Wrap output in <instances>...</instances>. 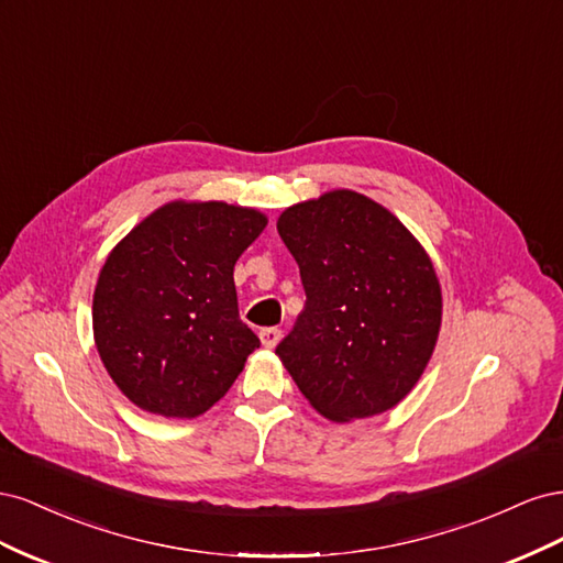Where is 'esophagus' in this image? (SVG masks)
I'll list each match as a JSON object with an SVG mask.
<instances>
[{"mask_svg":"<svg viewBox=\"0 0 563 563\" xmlns=\"http://www.w3.org/2000/svg\"><path fill=\"white\" fill-rule=\"evenodd\" d=\"M279 340H282V329H277V327L261 329V343H263L265 347H277Z\"/></svg>","mask_w":563,"mask_h":563,"instance_id":"esophagus-1","label":"esophagus"}]
</instances>
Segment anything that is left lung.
Returning <instances> with one entry per match:
<instances>
[{
	"label": "left lung",
	"instance_id": "8db88e82",
	"mask_svg": "<svg viewBox=\"0 0 563 563\" xmlns=\"http://www.w3.org/2000/svg\"><path fill=\"white\" fill-rule=\"evenodd\" d=\"M277 230L305 288L277 354L305 399L335 422L399 404L439 335L441 291L428 253L380 203L350 190L296 203Z\"/></svg>",
	"mask_w": 563,
	"mask_h": 563
}]
</instances>
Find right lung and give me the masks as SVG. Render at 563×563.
I'll use <instances>...</instances> for the list:
<instances>
[{
  "label": "right lung",
  "mask_w": 563,
  "mask_h": 563,
  "mask_svg": "<svg viewBox=\"0 0 563 563\" xmlns=\"http://www.w3.org/2000/svg\"><path fill=\"white\" fill-rule=\"evenodd\" d=\"M265 225L253 209L176 201L108 255L93 294L96 347L110 378L143 411L203 413L261 347L240 319L232 272Z\"/></svg>",
  "instance_id": "add662e5"
}]
</instances>
